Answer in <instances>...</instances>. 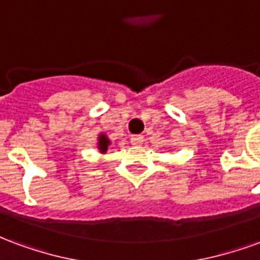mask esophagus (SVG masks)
<instances>
[{"label":"esophagus","mask_w":260,"mask_h":260,"mask_svg":"<svg viewBox=\"0 0 260 260\" xmlns=\"http://www.w3.org/2000/svg\"><path fill=\"white\" fill-rule=\"evenodd\" d=\"M131 143L134 145V146H141L142 143H143V138L141 135H134L131 138Z\"/></svg>","instance_id":"obj_1"}]
</instances>
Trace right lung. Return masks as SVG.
<instances>
[{
    "label": "right lung",
    "mask_w": 260,
    "mask_h": 260,
    "mask_svg": "<svg viewBox=\"0 0 260 260\" xmlns=\"http://www.w3.org/2000/svg\"><path fill=\"white\" fill-rule=\"evenodd\" d=\"M110 145V141L106 135H100L99 136V150L102 153L107 152V147Z\"/></svg>",
    "instance_id": "add662e5"
}]
</instances>
